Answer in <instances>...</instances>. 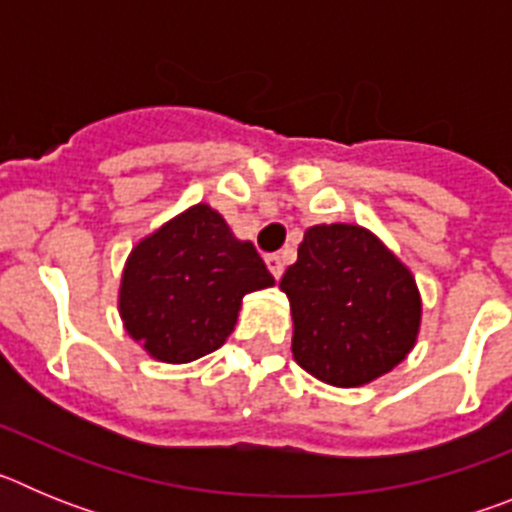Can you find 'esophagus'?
I'll use <instances>...</instances> for the list:
<instances>
[{
	"label": "esophagus",
	"instance_id": "esophagus-1",
	"mask_svg": "<svg viewBox=\"0 0 512 512\" xmlns=\"http://www.w3.org/2000/svg\"><path fill=\"white\" fill-rule=\"evenodd\" d=\"M266 266H269V271L274 274V279H279L284 274V259L279 256V253H271V256H266Z\"/></svg>",
	"mask_w": 512,
	"mask_h": 512
}]
</instances>
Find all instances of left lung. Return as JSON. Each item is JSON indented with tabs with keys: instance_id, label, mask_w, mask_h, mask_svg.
<instances>
[{
	"instance_id": "obj_1",
	"label": "left lung",
	"mask_w": 512,
	"mask_h": 512,
	"mask_svg": "<svg viewBox=\"0 0 512 512\" xmlns=\"http://www.w3.org/2000/svg\"><path fill=\"white\" fill-rule=\"evenodd\" d=\"M279 289L292 310V356L330 387H361L415 348L423 300L413 271L369 228L312 225Z\"/></svg>"
}]
</instances>
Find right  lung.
Returning <instances> with one entry per match:
<instances>
[{"label":"right lung","mask_w":512,"mask_h":512,"mask_svg":"<svg viewBox=\"0 0 512 512\" xmlns=\"http://www.w3.org/2000/svg\"><path fill=\"white\" fill-rule=\"evenodd\" d=\"M266 287L274 277L253 243L235 238L215 207L197 202L130 248L117 310L125 333L151 359L189 364L223 346L243 297Z\"/></svg>","instance_id":"right-lung-1"}]
</instances>
